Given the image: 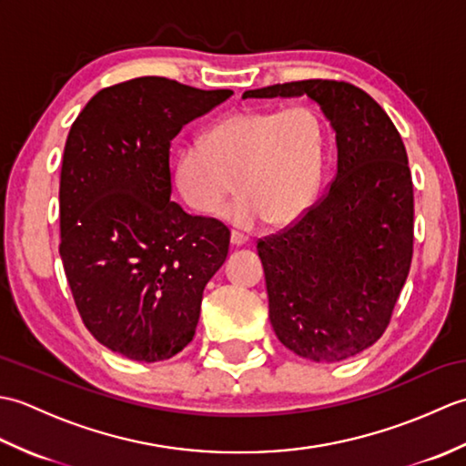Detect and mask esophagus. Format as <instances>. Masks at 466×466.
I'll return each mask as SVG.
<instances>
[{
  "mask_svg": "<svg viewBox=\"0 0 466 466\" xmlns=\"http://www.w3.org/2000/svg\"><path fill=\"white\" fill-rule=\"evenodd\" d=\"M246 242H248V238H246L244 234L232 230V234H230V244H232V246H244Z\"/></svg>",
  "mask_w": 466,
  "mask_h": 466,
  "instance_id": "obj_1",
  "label": "esophagus"
}]
</instances>
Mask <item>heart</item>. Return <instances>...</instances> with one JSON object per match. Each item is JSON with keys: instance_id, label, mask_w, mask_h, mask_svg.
<instances>
[{"instance_id": "heart-1", "label": "heart", "mask_w": 466, "mask_h": 466, "mask_svg": "<svg viewBox=\"0 0 466 466\" xmlns=\"http://www.w3.org/2000/svg\"><path fill=\"white\" fill-rule=\"evenodd\" d=\"M326 156L320 114L309 106L240 110L222 117L204 140L176 154L174 184L198 214H212L236 187L220 218L240 230L268 220L289 228L319 200Z\"/></svg>"}]
</instances>
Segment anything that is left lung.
Wrapping results in <instances>:
<instances>
[{
    "label": "left lung",
    "mask_w": 466,
    "mask_h": 466,
    "mask_svg": "<svg viewBox=\"0 0 466 466\" xmlns=\"http://www.w3.org/2000/svg\"><path fill=\"white\" fill-rule=\"evenodd\" d=\"M299 96L336 132V176L299 222L258 240V256L279 340L302 359L336 362L390 322L412 260V177L399 130L360 87L302 80L242 97Z\"/></svg>",
    "instance_id": "8db88e82"
}]
</instances>
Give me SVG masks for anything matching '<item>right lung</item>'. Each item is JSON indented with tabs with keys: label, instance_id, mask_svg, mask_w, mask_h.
I'll return each instance as SVG.
<instances>
[{
	"label": "right lung",
	"instance_id": "obj_1",
	"mask_svg": "<svg viewBox=\"0 0 466 466\" xmlns=\"http://www.w3.org/2000/svg\"><path fill=\"white\" fill-rule=\"evenodd\" d=\"M232 90L146 76L97 92L67 134L59 177L64 270L86 329L126 359L190 344L230 232L170 200V142Z\"/></svg>",
	"mask_w": 466,
	"mask_h": 466
}]
</instances>
